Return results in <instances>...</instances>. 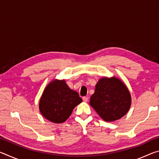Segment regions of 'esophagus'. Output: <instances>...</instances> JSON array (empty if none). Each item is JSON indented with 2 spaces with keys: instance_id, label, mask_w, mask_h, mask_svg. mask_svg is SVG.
Returning a JSON list of instances; mask_svg holds the SVG:
<instances>
[{
  "instance_id": "1",
  "label": "esophagus",
  "mask_w": 159,
  "mask_h": 159,
  "mask_svg": "<svg viewBox=\"0 0 159 159\" xmlns=\"http://www.w3.org/2000/svg\"><path fill=\"white\" fill-rule=\"evenodd\" d=\"M83 102H87L88 101V97H83Z\"/></svg>"
}]
</instances>
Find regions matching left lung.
Here are the masks:
<instances>
[{
  "label": "left lung",
  "mask_w": 159,
  "mask_h": 159,
  "mask_svg": "<svg viewBox=\"0 0 159 159\" xmlns=\"http://www.w3.org/2000/svg\"><path fill=\"white\" fill-rule=\"evenodd\" d=\"M131 95L121 80L102 77L95 85L90 104L104 121L112 122L127 114L131 106Z\"/></svg>",
  "instance_id": "left-lung-1"
}]
</instances>
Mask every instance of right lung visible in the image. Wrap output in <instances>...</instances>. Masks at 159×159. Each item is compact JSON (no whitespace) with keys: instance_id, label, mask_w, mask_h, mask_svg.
<instances>
[{"instance_id":"1","label":"right lung","mask_w":159,"mask_h":159,"mask_svg":"<svg viewBox=\"0 0 159 159\" xmlns=\"http://www.w3.org/2000/svg\"><path fill=\"white\" fill-rule=\"evenodd\" d=\"M82 101L79 93L69 88L65 80L53 79L43 92L39 110L47 120L61 123L68 119L74 109Z\"/></svg>"}]
</instances>
